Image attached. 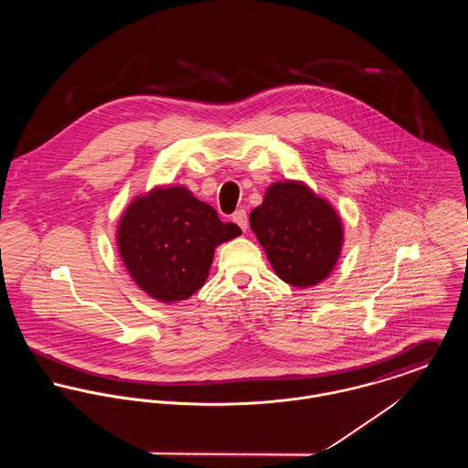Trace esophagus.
I'll return each mask as SVG.
<instances>
[{"label":"esophagus","mask_w":468,"mask_h":468,"mask_svg":"<svg viewBox=\"0 0 468 468\" xmlns=\"http://www.w3.org/2000/svg\"><path fill=\"white\" fill-rule=\"evenodd\" d=\"M232 221H234L241 230H247V227H249V218H247V212H245L243 208H239V210H236V212L232 214Z\"/></svg>","instance_id":"obj_1"}]
</instances>
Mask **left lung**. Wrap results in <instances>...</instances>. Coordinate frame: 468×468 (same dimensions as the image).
<instances>
[{"instance_id":"1","label":"left lung","mask_w":468,"mask_h":468,"mask_svg":"<svg viewBox=\"0 0 468 468\" xmlns=\"http://www.w3.org/2000/svg\"><path fill=\"white\" fill-rule=\"evenodd\" d=\"M250 227L275 273L292 286H314L334 270L342 223L334 207L306 186L279 182L250 212Z\"/></svg>"}]
</instances>
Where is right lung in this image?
<instances>
[{"instance_id": "1", "label": "right lung", "mask_w": 468, "mask_h": 468, "mask_svg": "<svg viewBox=\"0 0 468 468\" xmlns=\"http://www.w3.org/2000/svg\"><path fill=\"white\" fill-rule=\"evenodd\" d=\"M241 234L186 187H158L124 212L117 245L134 282L162 303L191 297L208 275L214 249Z\"/></svg>"}]
</instances>
